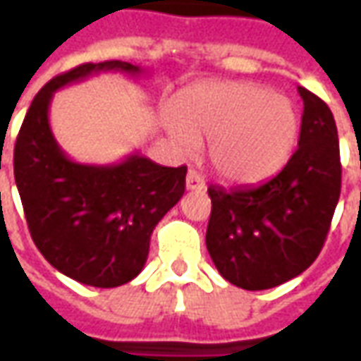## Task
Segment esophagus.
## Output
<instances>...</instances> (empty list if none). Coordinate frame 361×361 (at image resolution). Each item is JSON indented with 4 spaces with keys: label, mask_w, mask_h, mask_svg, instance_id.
<instances>
[{
    "label": "esophagus",
    "mask_w": 361,
    "mask_h": 361,
    "mask_svg": "<svg viewBox=\"0 0 361 361\" xmlns=\"http://www.w3.org/2000/svg\"><path fill=\"white\" fill-rule=\"evenodd\" d=\"M185 188L189 191H203L204 180L201 178V173L197 172V170H189L188 178H185Z\"/></svg>",
    "instance_id": "34e87169"
}]
</instances>
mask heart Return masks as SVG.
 Returning a JSON list of instances; mask_svg holds the SVG:
<instances>
[{"label": "heart", "instance_id": "heart-1", "mask_svg": "<svg viewBox=\"0 0 361 361\" xmlns=\"http://www.w3.org/2000/svg\"><path fill=\"white\" fill-rule=\"evenodd\" d=\"M164 126L181 150L211 141L214 170L250 183L284 164L300 131V116L286 96L247 82H214L178 96Z\"/></svg>", "mask_w": 361, "mask_h": 361}]
</instances>
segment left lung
<instances>
[{"instance_id":"8db88e82","label":"left lung","mask_w":361,"mask_h":361,"mask_svg":"<svg viewBox=\"0 0 361 361\" xmlns=\"http://www.w3.org/2000/svg\"><path fill=\"white\" fill-rule=\"evenodd\" d=\"M303 100L298 149L271 180L250 188L211 185L207 250L219 272L243 290L284 284L317 259L341 197V152L333 111Z\"/></svg>"}]
</instances>
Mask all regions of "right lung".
I'll return each mask as SVG.
<instances>
[{
	"label": "right lung",
	"instance_id": "1",
	"mask_svg": "<svg viewBox=\"0 0 361 361\" xmlns=\"http://www.w3.org/2000/svg\"><path fill=\"white\" fill-rule=\"evenodd\" d=\"M100 71L145 73L111 59L54 77L28 108L13 166L28 230L46 261L81 284L116 288L142 271L150 234L183 195L188 168L160 166L139 152L106 166L67 157L48 118L54 92Z\"/></svg>",
	"mask_w": 361,
	"mask_h": 361
}]
</instances>
